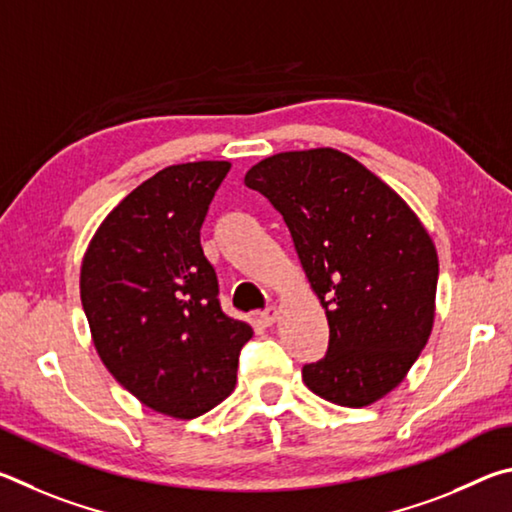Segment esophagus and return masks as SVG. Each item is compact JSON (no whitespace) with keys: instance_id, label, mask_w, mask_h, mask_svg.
Instances as JSON below:
<instances>
[{"instance_id":"obj_1","label":"esophagus","mask_w":512,"mask_h":512,"mask_svg":"<svg viewBox=\"0 0 512 512\" xmlns=\"http://www.w3.org/2000/svg\"><path fill=\"white\" fill-rule=\"evenodd\" d=\"M276 317H279V308L276 306H267L261 315H258V321H261L263 326H272L274 321H276Z\"/></svg>"}]
</instances>
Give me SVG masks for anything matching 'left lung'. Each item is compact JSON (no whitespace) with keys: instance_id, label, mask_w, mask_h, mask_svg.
I'll list each match as a JSON object with an SVG mask.
<instances>
[{"instance_id":"8db88e82","label":"left lung","mask_w":512,"mask_h":512,"mask_svg":"<svg viewBox=\"0 0 512 512\" xmlns=\"http://www.w3.org/2000/svg\"><path fill=\"white\" fill-rule=\"evenodd\" d=\"M283 215L326 310L324 360L303 382L339 407H369L405 380L434 326L438 256L423 222L346 152H279L245 175Z\"/></svg>"}]
</instances>
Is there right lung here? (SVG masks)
I'll return each instance as SVG.
<instances>
[{
  "instance_id": "obj_1",
  "label": "right lung",
  "mask_w": 512,
  "mask_h": 512,
  "mask_svg": "<svg viewBox=\"0 0 512 512\" xmlns=\"http://www.w3.org/2000/svg\"><path fill=\"white\" fill-rule=\"evenodd\" d=\"M229 161L159 170L114 206L80 265V301L114 380L159 414L191 420L236 387L254 330L218 301L200 229Z\"/></svg>"
}]
</instances>
